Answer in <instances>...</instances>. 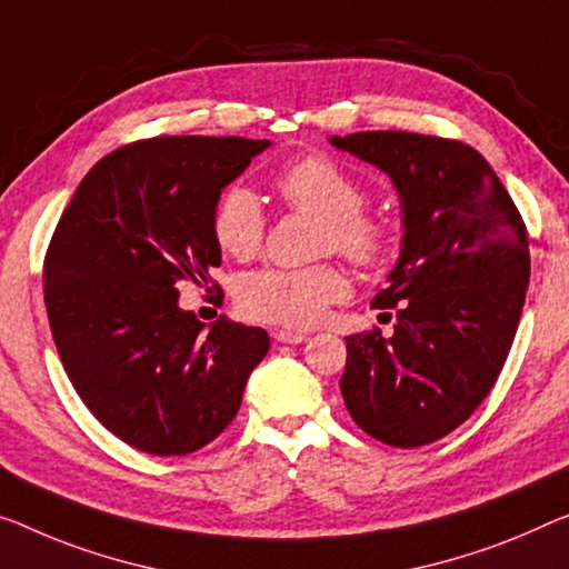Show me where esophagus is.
<instances>
[{
    "instance_id": "esophagus-1",
    "label": "esophagus",
    "mask_w": 569,
    "mask_h": 569,
    "mask_svg": "<svg viewBox=\"0 0 569 569\" xmlns=\"http://www.w3.org/2000/svg\"><path fill=\"white\" fill-rule=\"evenodd\" d=\"M272 336H274L277 343H292V346H300V343H305V340H308V336L295 333V330H274Z\"/></svg>"
}]
</instances>
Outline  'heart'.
Masks as SVG:
<instances>
[{"label":"heart","mask_w":569,"mask_h":569,"mask_svg":"<svg viewBox=\"0 0 569 569\" xmlns=\"http://www.w3.org/2000/svg\"><path fill=\"white\" fill-rule=\"evenodd\" d=\"M277 193L287 206L322 221L320 251L371 267L389 249V229L363 211L366 193L353 172L328 154H308L277 174ZM211 231L223 254L251 259L261 249L267 216L259 196L247 186H231L218 196ZM348 279L333 264L305 269H261L239 282L236 300L243 315L284 328H310L330 305L343 300Z\"/></svg>","instance_id":"b5f03b06"}]
</instances>
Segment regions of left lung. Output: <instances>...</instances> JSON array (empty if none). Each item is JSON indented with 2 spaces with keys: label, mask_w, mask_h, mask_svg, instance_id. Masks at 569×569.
Segmentation results:
<instances>
[{
  "label": "left lung",
  "mask_w": 569,
  "mask_h": 569,
  "mask_svg": "<svg viewBox=\"0 0 569 569\" xmlns=\"http://www.w3.org/2000/svg\"><path fill=\"white\" fill-rule=\"evenodd\" d=\"M328 142L387 172L401 206L399 259L371 300L397 312L395 336L346 338L340 395L363 432L419 448L466 422L503 369L529 287L527 229L473 147L412 132Z\"/></svg>",
  "instance_id": "8db88e82"
}]
</instances>
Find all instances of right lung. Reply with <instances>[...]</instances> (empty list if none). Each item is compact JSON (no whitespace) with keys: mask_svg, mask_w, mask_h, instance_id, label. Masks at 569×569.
<instances>
[{"mask_svg":"<svg viewBox=\"0 0 569 569\" xmlns=\"http://www.w3.org/2000/svg\"><path fill=\"white\" fill-rule=\"evenodd\" d=\"M272 144L154 137L99 160L52 233L42 287L52 340L91 415L150 456H188L241 407L269 336L211 326L178 305L182 279L221 264L211 216L226 186Z\"/></svg>","mask_w":569,"mask_h":569,"instance_id":"obj_1","label":"right lung"}]
</instances>
